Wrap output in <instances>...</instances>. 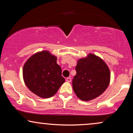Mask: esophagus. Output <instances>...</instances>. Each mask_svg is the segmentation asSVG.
<instances>
[{"label":"esophagus","mask_w":133,"mask_h":133,"mask_svg":"<svg viewBox=\"0 0 133 133\" xmlns=\"http://www.w3.org/2000/svg\"><path fill=\"white\" fill-rule=\"evenodd\" d=\"M66 81L67 82H71V79L70 77H68V78H66Z\"/></svg>","instance_id":"esophagus-1"}]
</instances>
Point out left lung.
<instances>
[{"label":"left lung","instance_id":"obj_1","mask_svg":"<svg viewBox=\"0 0 133 133\" xmlns=\"http://www.w3.org/2000/svg\"><path fill=\"white\" fill-rule=\"evenodd\" d=\"M72 88L82 101H90L101 96L110 82V71L104 61L90 53L77 61Z\"/></svg>","mask_w":133,"mask_h":133}]
</instances>
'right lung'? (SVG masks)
Returning a JSON list of instances; mask_svg holds the SVG:
<instances>
[{
	"instance_id": "1",
	"label": "right lung",
	"mask_w": 133,
	"mask_h": 133,
	"mask_svg": "<svg viewBox=\"0 0 133 133\" xmlns=\"http://www.w3.org/2000/svg\"><path fill=\"white\" fill-rule=\"evenodd\" d=\"M23 81L32 92L42 98H50L65 82L57 57L49 51L36 52L23 67Z\"/></svg>"
}]
</instances>
